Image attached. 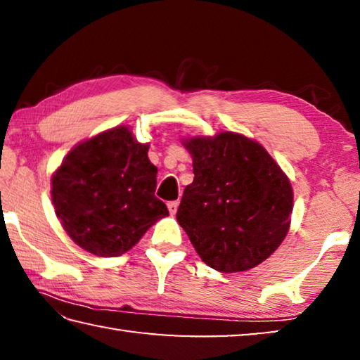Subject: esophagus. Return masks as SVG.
I'll use <instances>...</instances> for the list:
<instances>
[{"instance_id": "esophagus-1", "label": "esophagus", "mask_w": 360, "mask_h": 360, "mask_svg": "<svg viewBox=\"0 0 360 360\" xmlns=\"http://www.w3.org/2000/svg\"><path fill=\"white\" fill-rule=\"evenodd\" d=\"M178 206H179V202L178 200H173V202L168 203V210L172 214H176V211H178Z\"/></svg>"}]
</instances>
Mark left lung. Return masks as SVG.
I'll list each match as a JSON object with an SVG mask.
<instances>
[{
    "label": "left lung",
    "instance_id": "obj_1",
    "mask_svg": "<svg viewBox=\"0 0 360 360\" xmlns=\"http://www.w3.org/2000/svg\"><path fill=\"white\" fill-rule=\"evenodd\" d=\"M193 182L176 219L206 265L246 271L276 251L289 231L294 193L288 176L254 139L222 131L184 141Z\"/></svg>",
    "mask_w": 360,
    "mask_h": 360
}]
</instances>
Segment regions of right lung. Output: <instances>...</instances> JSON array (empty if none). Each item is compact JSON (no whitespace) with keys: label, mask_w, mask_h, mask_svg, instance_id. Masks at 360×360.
Masks as SVG:
<instances>
[{"label":"right lung","mask_w":360,"mask_h":360,"mask_svg":"<svg viewBox=\"0 0 360 360\" xmlns=\"http://www.w3.org/2000/svg\"><path fill=\"white\" fill-rule=\"evenodd\" d=\"M149 144L129 127H115L79 143L52 176V203L70 238L98 257L129 251L167 205L155 197L157 167Z\"/></svg>","instance_id":"1"}]
</instances>
